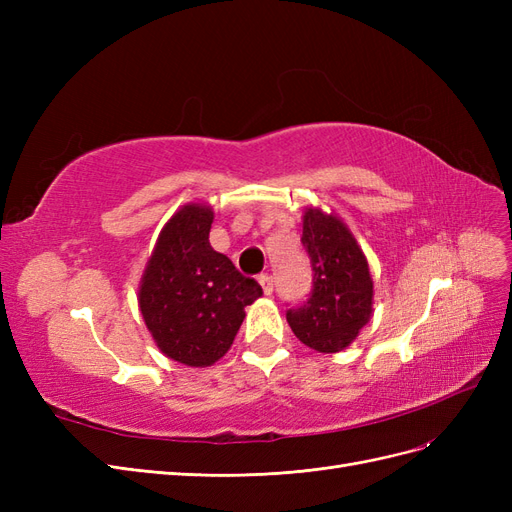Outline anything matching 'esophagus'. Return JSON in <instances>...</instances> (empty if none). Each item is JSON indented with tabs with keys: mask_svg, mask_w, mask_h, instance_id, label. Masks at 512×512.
I'll list each match as a JSON object with an SVG mask.
<instances>
[{
	"mask_svg": "<svg viewBox=\"0 0 512 512\" xmlns=\"http://www.w3.org/2000/svg\"><path fill=\"white\" fill-rule=\"evenodd\" d=\"M258 282H260L262 290H265V294H269V297H271L273 290H275V280H273V277L265 273V275H260V277H258Z\"/></svg>",
	"mask_w": 512,
	"mask_h": 512,
	"instance_id": "1",
	"label": "esophagus"
}]
</instances>
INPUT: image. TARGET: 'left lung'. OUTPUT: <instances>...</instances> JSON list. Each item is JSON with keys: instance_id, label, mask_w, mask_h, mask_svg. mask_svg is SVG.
<instances>
[{"instance_id": "left-lung-1", "label": "left lung", "mask_w": 512, "mask_h": 512, "mask_svg": "<svg viewBox=\"0 0 512 512\" xmlns=\"http://www.w3.org/2000/svg\"><path fill=\"white\" fill-rule=\"evenodd\" d=\"M301 245L312 265L307 301L286 309V320L301 342L318 352H339L365 327L374 282L352 232L335 215L309 209L303 215Z\"/></svg>"}]
</instances>
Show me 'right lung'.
<instances>
[{"label": "right lung", "instance_id": "obj_1", "mask_svg": "<svg viewBox=\"0 0 512 512\" xmlns=\"http://www.w3.org/2000/svg\"><path fill=\"white\" fill-rule=\"evenodd\" d=\"M213 211L188 205L164 226L145 269L138 303L158 348L190 367L226 354L262 288L209 245Z\"/></svg>", "mask_w": 512, "mask_h": 512}]
</instances>
